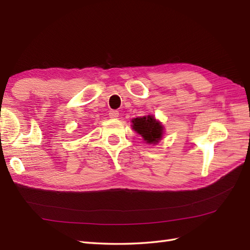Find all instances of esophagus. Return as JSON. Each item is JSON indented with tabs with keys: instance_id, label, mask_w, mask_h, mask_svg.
Instances as JSON below:
<instances>
[{
	"instance_id": "34e87169",
	"label": "esophagus",
	"mask_w": 250,
	"mask_h": 250,
	"mask_svg": "<svg viewBox=\"0 0 250 250\" xmlns=\"http://www.w3.org/2000/svg\"><path fill=\"white\" fill-rule=\"evenodd\" d=\"M109 117H110V118H113V119H116L117 118V117H118L119 116V113H118V111H117V110H110L109 111Z\"/></svg>"
}]
</instances>
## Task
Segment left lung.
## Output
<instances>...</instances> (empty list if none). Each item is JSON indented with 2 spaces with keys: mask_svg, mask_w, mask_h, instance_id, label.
Wrapping results in <instances>:
<instances>
[{
  "mask_svg": "<svg viewBox=\"0 0 250 250\" xmlns=\"http://www.w3.org/2000/svg\"><path fill=\"white\" fill-rule=\"evenodd\" d=\"M132 129L139 133L147 144L157 145L162 140L164 126L153 115L137 117L131 120Z\"/></svg>",
  "mask_w": 250,
  "mask_h": 250,
  "instance_id": "8db88e82",
  "label": "left lung"
}]
</instances>
